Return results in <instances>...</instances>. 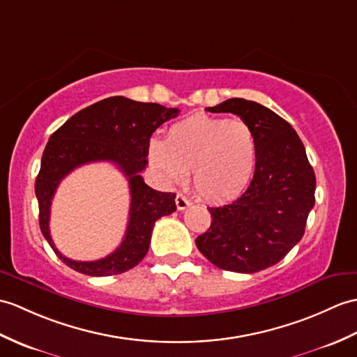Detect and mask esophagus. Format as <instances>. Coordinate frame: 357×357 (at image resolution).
Returning <instances> with one entry per match:
<instances>
[{
    "mask_svg": "<svg viewBox=\"0 0 357 357\" xmlns=\"http://www.w3.org/2000/svg\"><path fill=\"white\" fill-rule=\"evenodd\" d=\"M175 202H176V208H178L179 211L185 210V208H188L190 205H192V202H190V199H187L184 195H181V193L176 196Z\"/></svg>",
    "mask_w": 357,
    "mask_h": 357,
    "instance_id": "esophagus-1",
    "label": "esophagus"
}]
</instances>
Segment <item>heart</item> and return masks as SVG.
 <instances>
[{
    "label": "heart",
    "instance_id": "1",
    "mask_svg": "<svg viewBox=\"0 0 357 357\" xmlns=\"http://www.w3.org/2000/svg\"><path fill=\"white\" fill-rule=\"evenodd\" d=\"M149 158L169 184H182L193 172L196 192L220 202L238 196L257 165V138L242 120L197 114L169 129L165 141L153 139Z\"/></svg>",
    "mask_w": 357,
    "mask_h": 357
}]
</instances>
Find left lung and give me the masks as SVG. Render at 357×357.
<instances>
[{
	"mask_svg": "<svg viewBox=\"0 0 357 357\" xmlns=\"http://www.w3.org/2000/svg\"><path fill=\"white\" fill-rule=\"evenodd\" d=\"M238 115L257 138V165L234 202L208 206L211 225L197 250L223 271L254 273L273 266L300 242L314 205L317 178L295 129L269 107L228 98L206 109Z\"/></svg>",
	"mask_w": 357,
	"mask_h": 357,
	"instance_id": "8db88e82",
	"label": "left lung"
}]
</instances>
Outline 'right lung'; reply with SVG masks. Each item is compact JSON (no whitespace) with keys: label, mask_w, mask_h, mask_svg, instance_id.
Segmentation results:
<instances>
[{"label":"right lung","mask_w":357,"mask_h":357,"mask_svg":"<svg viewBox=\"0 0 357 357\" xmlns=\"http://www.w3.org/2000/svg\"><path fill=\"white\" fill-rule=\"evenodd\" d=\"M176 107L141 103L115 96L74 114L50 137L35 182L39 227L56 255L71 269L91 277L123 273L144 259L155 222L176 210L175 193L149 187L139 172L147 165L149 144L162 123L178 115ZM109 160L123 172L131 188V210L122 245L105 259L77 262L62 256L49 236V206L56 185L80 165Z\"/></svg>","instance_id":"1"}]
</instances>
